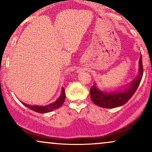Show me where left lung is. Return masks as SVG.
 <instances>
[{
	"label": "left lung",
	"mask_w": 152,
	"mask_h": 152,
	"mask_svg": "<svg viewBox=\"0 0 152 152\" xmlns=\"http://www.w3.org/2000/svg\"><path fill=\"white\" fill-rule=\"evenodd\" d=\"M143 76V66L142 56L139 58V74L137 78L132 81L129 88L124 91L106 93L99 90L95 85L91 87V99L96 105L106 109H112L124 105L128 102L137 89L142 81Z\"/></svg>",
	"instance_id": "1"
}]
</instances>
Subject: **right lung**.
Instances as JSON below:
<instances>
[{"label": "right lung", "instance_id": "add662e5", "mask_svg": "<svg viewBox=\"0 0 152 152\" xmlns=\"http://www.w3.org/2000/svg\"><path fill=\"white\" fill-rule=\"evenodd\" d=\"M65 98H66L65 90H64V88H62L61 93L60 96L58 97L56 101H55L54 102L51 103V104H47V105H43V106L29 105V104H26L25 103H23V104L25 105L26 107L29 108L30 109L33 110V111H36V112L43 114V113L50 112V111H53V110L58 109L59 107H61V106L64 103Z\"/></svg>", "mask_w": 152, "mask_h": 152}]
</instances>
